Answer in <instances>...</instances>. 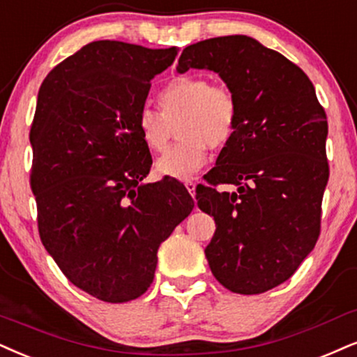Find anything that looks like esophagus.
<instances>
[{"mask_svg":"<svg viewBox=\"0 0 357 357\" xmlns=\"http://www.w3.org/2000/svg\"><path fill=\"white\" fill-rule=\"evenodd\" d=\"M185 187H187V190L190 192V195H192V197L195 195V187H197V183L193 182V180H187V182H185Z\"/></svg>","mask_w":357,"mask_h":357,"instance_id":"obj_1","label":"esophagus"}]
</instances>
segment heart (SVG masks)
<instances>
[{
    "label": "heart",
    "mask_w": 357,
    "mask_h": 357,
    "mask_svg": "<svg viewBox=\"0 0 357 357\" xmlns=\"http://www.w3.org/2000/svg\"><path fill=\"white\" fill-rule=\"evenodd\" d=\"M158 110L142 107L135 126L145 147L164 152L174 137L178 120V144L155 164L157 174L187 180L202 169L208 149H222L230 142L238 122V104L227 87L212 86L202 76H178L157 94Z\"/></svg>",
    "instance_id": "1"
}]
</instances>
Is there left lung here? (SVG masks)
<instances>
[{
    "mask_svg": "<svg viewBox=\"0 0 357 357\" xmlns=\"http://www.w3.org/2000/svg\"><path fill=\"white\" fill-rule=\"evenodd\" d=\"M190 68L217 73L238 104L235 134L197 188V205L217 225L205 257L227 289L265 293L288 280L319 238L326 112L310 77L253 38L187 46L177 71ZM218 185L237 190L218 192Z\"/></svg>",
    "mask_w": 357,
    "mask_h": 357,
    "instance_id": "1",
    "label": "left lung"
}]
</instances>
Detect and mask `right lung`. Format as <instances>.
Here are the masks:
<instances>
[{
  "label": "right lung",
  "instance_id": "obj_1",
  "mask_svg": "<svg viewBox=\"0 0 357 357\" xmlns=\"http://www.w3.org/2000/svg\"><path fill=\"white\" fill-rule=\"evenodd\" d=\"M178 47L86 44L39 87L29 183L44 248L74 286L105 303L147 291L157 250L193 199L183 183H144L152 167L135 126L152 79Z\"/></svg>",
  "mask_w": 357,
  "mask_h": 357
}]
</instances>
